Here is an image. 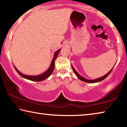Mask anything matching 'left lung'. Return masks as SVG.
I'll list each match as a JSON object with an SVG mask.
<instances>
[{
	"label": "left lung",
	"mask_w": 127,
	"mask_h": 127,
	"mask_svg": "<svg viewBox=\"0 0 127 127\" xmlns=\"http://www.w3.org/2000/svg\"><path fill=\"white\" fill-rule=\"evenodd\" d=\"M113 68H114V67H113ZM72 69H73V72H74V73L76 74V75L77 76V77H78V78L79 79H81V81H83V82H88V83H95V82H100V81H102L103 79H104L105 78H106V77H107V76H108L109 74H110V73L111 72V71H112V70H113V69H111V70H110V71L109 72V73H107L106 75H105V76H102V77H100V78H99L94 79V80H89V79H86V78H83V77H82L81 76H80V75H79V74L77 72L76 70L74 69V68H73V66H72Z\"/></svg>",
	"instance_id": "1"
}]
</instances>
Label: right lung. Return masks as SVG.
<instances>
[{
	"instance_id": "right-lung-1",
	"label": "right lung",
	"mask_w": 127,
	"mask_h": 127,
	"mask_svg": "<svg viewBox=\"0 0 127 127\" xmlns=\"http://www.w3.org/2000/svg\"><path fill=\"white\" fill-rule=\"evenodd\" d=\"M60 51H61V49H59V50H58L57 51H56V53H55L52 62H51V65L50 66V67L45 72H44V73L38 75V76H27V75L23 74L22 73H21V72H20L18 70H17V69L15 67V66H14V67L17 71V72L18 73L20 74L21 77H23V78L29 79V80L32 81H37V82L42 81L48 78V77L50 76V75H51V74L53 73L54 69V66H55V59H57V58L58 57V55Z\"/></svg>"
}]
</instances>
